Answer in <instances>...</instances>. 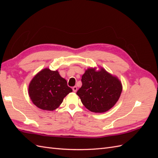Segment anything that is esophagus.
Listing matches in <instances>:
<instances>
[{
  "label": "esophagus",
  "mask_w": 158,
  "mask_h": 158,
  "mask_svg": "<svg viewBox=\"0 0 158 158\" xmlns=\"http://www.w3.org/2000/svg\"><path fill=\"white\" fill-rule=\"evenodd\" d=\"M73 90L74 92H77V90H78V88H77V87H76V86H74L73 88Z\"/></svg>",
  "instance_id": "1"
}]
</instances>
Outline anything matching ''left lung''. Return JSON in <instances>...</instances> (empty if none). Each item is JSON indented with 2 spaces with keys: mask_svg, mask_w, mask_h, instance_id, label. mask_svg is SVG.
Here are the masks:
<instances>
[{
  "mask_svg": "<svg viewBox=\"0 0 158 158\" xmlns=\"http://www.w3.org/2000/svg\"><path fill=\"white\" fill-rule=\"evenodd\" d=\"M88 68L82 76V85L76 92L82 104L90 111L105 113L116 104L123 90L117 76L103 68Z\"/></svg>",
  "mask_w": 158,
  "mask_h": 158,
  "instance_id": "left-lung-1",
  "label": "left lung"
}]
</instances>
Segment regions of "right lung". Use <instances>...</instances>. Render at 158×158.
Instances as JSON below:
<instances>
[{"label":"right lung","mask_w":158,"mask_h":158,"mask_svg":"<svg viewBox=\"0 0 158 158\" xmlns=\"http://www.w3.org/2000/svg\"><path fill=\"white\" fill-rule=\"evenodd\" d=\"M73 92L66 80L62 78L58 70L48 68L40 71L32 78L28 87V94L33 103L42 110L54 111L64 98Z\"/></svg>","instance_id":"right-lung-1"}]
</instances>
